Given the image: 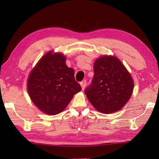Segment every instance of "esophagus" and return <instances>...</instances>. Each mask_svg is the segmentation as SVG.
<instances>
[{
	"mask_svg": "<svg viewBox=\"0 0 159 159\" xmlns=\"http://www.w3.org/2000/svg\"><path fill=\"white\" fill-rule=\"evenodd\" d=\"M86 84H87V82H86L85 80H83L82 82H80V85H81V88H82V90H83L85 89V86H86Z\"/></svg>",
	"mask_w": 159,
	"mask_h": 159,
	"instance_id": "1",
	"label": "esophagus"
}]
</instances>
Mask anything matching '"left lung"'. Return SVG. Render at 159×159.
I'll return each mask as SVG.
<instances>
[{
    "label": "left lung",
    "instance_id": "obj_1",
    "mask_svg": "<svg viewBox=\"0 0 159 159\" xmlns=\"http://www.w3.org/2000/svg\"><path fill=\"white\" fill-rule=\"evenodd\" d=\"M94 76L85 90L88 100L98 111L110 114L120 110L130 98L134 82L117 57L104 55L94 64Z\"/></svg>",
    "mask_w": 159,
    "mask_h": 159
}]
</instances>
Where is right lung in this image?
<instances>
[{
	"mask_svg": "<svg viewBox=\"0 0 159 159\" xmlns=\"http://www.w3.org/2000/svg\"><path fill=\"white\" fill-rule=\"evenodd\" d=\"M66 57L52 51L43 56L27 80L29 95L41 111L56 115L68 105L81 87L74 79V70L66 65Z\"/></svg>",
	"mask_w": 159,
	"mask_h": 159,
	"instance_id": "right-lung-1",
	"label": "right lung"
}]
</instances>
